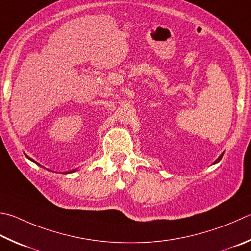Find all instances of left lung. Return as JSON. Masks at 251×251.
<instances>
[{
	"instance_id": "1",
	"label": "left lung",
	"mask_w": 251,
	"mask_h": 251,
	"mask_svg": "<svg viewBox=\"0 0 251 251\" xmlns=\"http://www.w3.org/2000/svg\"><path fill=\"white\" fill-rule=\"evenodd\" d=\"M222 157H223V153L221 154V156H220V157H218V158L216 159V160H215V162H214V163H217V162H220V161H221V159H222Z\"/></svg>"
}]
</instances>
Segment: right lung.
<instances>
[{
	"label": "right lung",
	"instance_id": "obj_1",
	"mask_svg": "<svg viewBox=\"0 0 251 251\" xmlns=\"http://www.w3.org/2000/svg\"><path fill=\"white\" fill-rule=\"evenodd\" d=\"M25 156H26L27 158H28L30 161H33V162H35V163H37V162H36V161H34V160H33V159H31V158H29L28 156H27V154H25ZM37 165H38V166H40V165H39V163H37ZM76 170H78V169H72V170H70V171H67V172H63V173H72V172H75V171H76Z\"/></svg>",
	"mask_w": 251,
	"mask_h": 251
}]
</instances>
